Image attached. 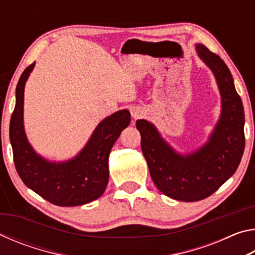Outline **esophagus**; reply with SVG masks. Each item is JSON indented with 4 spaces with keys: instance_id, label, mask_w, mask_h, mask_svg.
I'll return each instance as SVG.
<instances>
[{
    "instance_id": "obj_1",
    "label": "esophagus",
    "mask_w": 255,
    "mask_h": 255,
    "mask_svg": "<svg viewBox=\"0 0 255 255\" xmlns=\"http://www.w3.org/2000/svg\"><path fill=\"white\" fill-rule=\"evenodd\" d=\"M132 117H133V118H138V117H139V114H138V112H133Z\"/></svg>"
}]
</instances>
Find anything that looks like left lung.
<instances>
[{"label":"left lung","instance_id":"obj_1","mask_svg":"<svg viewBox=\"0 0 255 255\" xmlns=\"http://www.w3.org/2000/svg\"><path fill=\"white\" fill-rule=\"evenodd\" d=\"M197 54L217 81L222 97V114L209 140L196 152L176 153L147 120L139 119L141 150L153 182L172 199L198 201L218 190L235 173L245 147L244 108L230 70L218 55L201 44Z\"/></svg>","mask_w":255,"mask_h":255}]
</instances>
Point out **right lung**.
Masks as SVG:
<instances>
[{
	"label": "right lung",
	"instance_id": "add662e5",
	"mask_svg": "<svg viewBox=\"0 0 255 255\" xmlns=\"http://www.w3.org/2000/svg\"><path fill=\"white\" fill-rule=\"evenodd\" d=\"M34 63L20 76L10 120V141L16 172L28 188L56 206L88 204L102 196L109 181L108 159L112 146L130 124L128 110H120L98 125L84 148L66 162H50L34 152L23 127L24 85Z\"/></svg>",
	"mask_w": 255,
	"mask_h": 255
}]
</instances>
